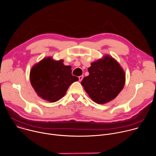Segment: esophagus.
<instances>
[{"mask_svg": "<svg viewBox=\"0 0 156 156\" xmlns=\"http://www.w3.org/2000/svg\"><path fill=\"white\" fill-rule=\"evenodd\" d=\"M83 77H84V76H83V75H81V76H80L78 77V78H79V81H81L83 80Z\"/></svg>", "mask_w": 156, "mask_h": 156, "instance_id": "34e87169", "label": "esophagus"}]
</instances>
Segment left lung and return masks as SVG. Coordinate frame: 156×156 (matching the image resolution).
<instances>
[{"mask_svg": "<svg viewBox=\"0 0 156 156\" xmlns=\"http://www.w3.org/2000/svg\"><path fill=\"white\" fill-rule=\"evenodd\" d=\"M89 75L81 85L93 101L103 104L115 99L125 83V73L120 64L110 55L91 63Z\"/></svg>", "mask_w": 156, "mask_h": 156, "instance_id": "left-lung-1", "label": "left lung"}]
</instances>
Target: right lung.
Here are the masks:
<instances>
[{
  "instance_id": "add662e5",
  "label": "right lung",
  "mask_w": 156,
  "mask_h": 156,
  "mask_svg": "<svg viewBox=\"0 0 156 156\" xmlns=\"http://www.w3.org/2000/svg\"><path fill=\"white\" fill-rule=\"evenodd\" d=\"M63 60H54L46 57L34 65L31 70V84L42 99L54 102L65 94L69 87L79 79L72 75L70 66H66Z\"/></svg>"
}]
</instances>
